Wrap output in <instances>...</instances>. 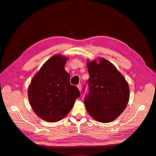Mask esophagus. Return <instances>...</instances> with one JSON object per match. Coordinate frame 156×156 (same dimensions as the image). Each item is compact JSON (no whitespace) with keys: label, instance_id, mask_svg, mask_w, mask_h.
<instances>
[{"label":"esophagus","instance_id":"34e87169","mask_svg":"<svg viewBox=\"0 0 156 156\" xmlns=\"http://www.w3.org/2000/svg\"><path fill=\"white\" fill-rule=\"evenodd\" d=\"M77 87H78V88L79 89L80 91L81 90V85L80 83H79V84L77 85Z\"/></svg>","mask_w":156,"mask_h":156}]
</instances>
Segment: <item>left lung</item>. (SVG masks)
Returning <instances> with one entry per match:
<instances>
[{
	"instance_id": "left-lung-1",
	"label": "left lung",
	"mask_w": 156,
	"mask_h": 156,
	"mask_svg": "<svg viewBox=\"0 0 156 156\" xmlns=\"http://www.w3.org/2000/svg\"><path fill=\"white\" fill-rule=\"evenodd\" d=\"M87 68L88 93L84 99L87 111L97 121L111 122L126 107L129 97L128 84L116 67L105 59H101L99 63L88 61Z\"/></svg>"
}]
</instances>
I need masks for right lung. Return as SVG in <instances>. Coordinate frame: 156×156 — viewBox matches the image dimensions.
<instances>
[{"instance_id":"add662e5","label":"right lung","mask_w":156,"mask_h":156,"mask_svg":"<svg viewBox=\"0 0 156 156\" xmlns=\"http://www.w3.org/2000/svg\"><path fill=\"white\" fill-rule=\"evenodd\" d=\"M67 58L55 55L49 59L33 78L28 99L37 115L48 122H57L69 113L80 96L78 88L70 84L64 69Z\"/></svg>"}]
</instances>
